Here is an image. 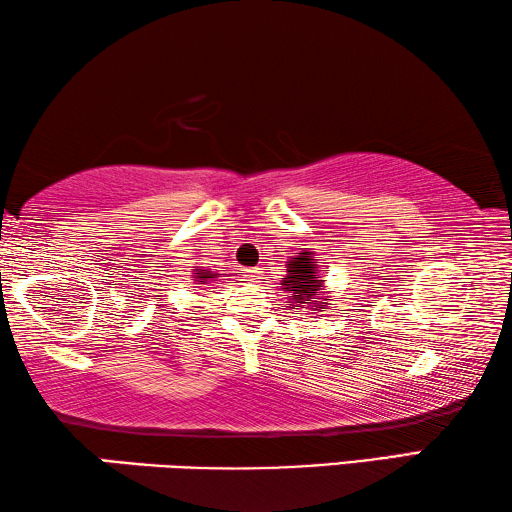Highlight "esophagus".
I'll return each instance as SVG.
<instances>
[{"label":"esophagus","instance_id":"esophagus-1","mask_svg":"<svg viewBox=\"0 0 512 512\" xmlns=\"http://www.w3.org/2000/svg\"><path fill=\"white\" fill-rule=\"evenodd\" d=\"M246 278L250 282H259V278H262V271H259V269H246Z\"/></svg>","mask_w":512,"mask_h":512}]
</instances>
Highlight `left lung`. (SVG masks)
<instances>
[{
	"label": "left lung",
	"mask_w": 512,
	"mask_h": 512,
	"mask_svg": "<svg viewBox=\"0 0 512 512\" xmlns=\"http://www.w3.org/2000/svg\"><path fill=\"white\" fill-rule=\"evenodd\" d=\"M316 259L312 250H305V253H298L287 262V275L282 278V289L289 291V300L294 307H310V310H328V296L323 298L326 291L323 289V280L316 275Z\"/></svg>",
	"instance_id": "1"
}]
</instances>
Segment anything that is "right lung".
Instances as JSON below:
<instances>
[{"instance_id": "add662e5", "label": "right lung", "mask_w": 512, "mask_h": 512, "mask_svg": "<svg viewBox=\"0 0 512 512\" xmlns=\"http://www.w3.org/2000/svg\"><path fill=\"white\" fill-rule=\"evenodd\" d=\"M198 273H196V282L198 285H205V282H209V280H216L218 275L221 273H212V271H205V269H196Z\"/></svg>"}]
</instances>
